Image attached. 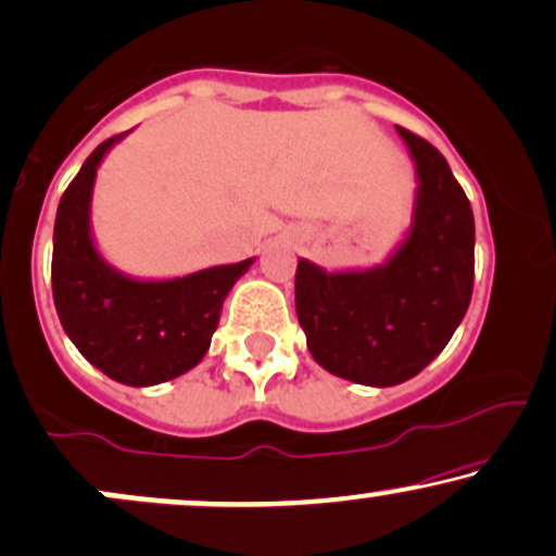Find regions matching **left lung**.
Instances as JSON below:
<instances>
[{
  "label": "left lung",
  "instance_id": "left-lung-1",
  "mask_svg": "<svg viewBox=\"0 0 556 556\" xmlns=\"http://www.w3.org/2000/svg\"><path fill=\"white\" fill-rule=\"evenodd\" d=\"M416 168L414 218L382 265L296 267V317L306 349L330 375L393 388L442 354L473 291V211L445 155L395 127Z\"/></svg>",
  "mask_w": 556,
  "mask_h": 556
}]
</instances>
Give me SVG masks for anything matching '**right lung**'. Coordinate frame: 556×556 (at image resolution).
<instances>
[{"label": "right lung", "mask_w": 556, "mask_h": 556, "mask_svg": "<svg viewBox=\"0 0 556 556\" xmlns=\"http://www.w3.org/2000/svg\"><path fill=\"white\" fill-rule=\"evenodd\" d=\"M127 135L101 142L59 200L51 289L59 323L75 349L111 380L150 388L198 367L211 349L224 299L254 257L181 278L116 270L98 252L90 205L98 166Z\"/></svg>", "instance_id": "1"}]
</instances>
